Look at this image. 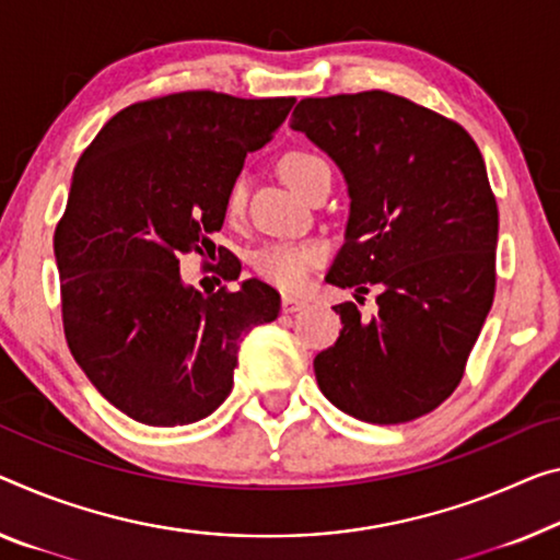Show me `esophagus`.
Masks as SVG:
<instances>
[{"mask_svg":"<svg viewBox=\"0 0 560 560\" xmlns=\"http://www.w3.org/2000/svg\"><path fill=\"white\" fill-rule=\"evenodd\" d=\"M307 303L303 298H295V295H282V313H300Z\"/></svg>","mask_w":560,"mask_h":560,"instance_id":"34e87169","label":"esophagus"}]
</instances>
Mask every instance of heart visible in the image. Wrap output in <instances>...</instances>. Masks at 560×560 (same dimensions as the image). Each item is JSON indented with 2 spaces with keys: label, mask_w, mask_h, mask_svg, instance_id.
<instances>
[{
  "label": "heart",
  "mask_w": 560,
  "mask_h": 560,
  "mask_svg": "<svg viewBox=\"0 0 560 560\" xmlns=\"http://www.w3.org/2000/svg\"><path fill=\"white\" fill-rule=\"evenodd\" d=\"M323 172H330L323 158L313 152L295 150L288 152L280 160V175L292 190L300 195H307L310 187L317 183ZM245 208V177H235L228 187L225 195V212L228 218H237ZM323 260V247L315 243H272L257 250L253 257L255 270L262 275L265 280L275 282L278 288L295 290L305 282L307 272Z\"/></svg>",
  "instance_id": "obj_1"
}]
</instances>
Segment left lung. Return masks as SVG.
Here are the masks:
<instances>
[{"label":"left lung","mask_w":560,"mask_h":560,"mask_svg":"<svg viewBox=\"0 0 560 560\" xmlns=\"http://www.w3.org/2000/svg\"><path fill=\"white\" fill-rule=\"evenodd\" d=\"M290 127L348 183L346 243L325 280L377 290L363 320L315 355L325 398L365 423H408L458 388L495 295L498 205L483 154L458 122L398 94L307 97Z\"/></svg>","instance_id":"obj_1"}]
</instances>
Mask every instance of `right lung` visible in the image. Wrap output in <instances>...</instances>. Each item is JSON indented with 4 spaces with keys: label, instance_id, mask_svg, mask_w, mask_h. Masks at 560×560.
I'll return each instance as SVG.
<instances>
[{
    "label": "right lung",
    "instance_id": "1",
    "mask_svg": "<svg viewBox=\"0 0 560 560\" xmlns=\"http://www.w3.org/2000/svg\"><path fill=\"white\" fill-rule=\"evenodd\" d=\"M292 105L210 90L135 102L77 162L55 230L65 338L94 388L137 423L208 418L232 390L243 335L280 313V292L257 278L202 295L179 257L214 250L230 183ZM220 275L237 280L240 268Z\"/></svg>",
    "mask_w": 560,
    "mask_h": 560
}]
</instances>
